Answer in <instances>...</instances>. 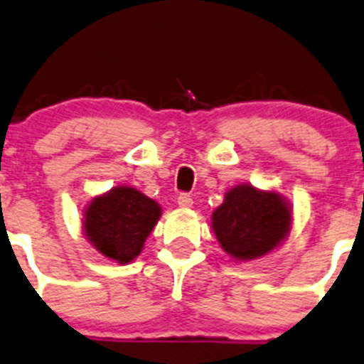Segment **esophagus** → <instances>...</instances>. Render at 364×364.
<instances>
[{
	"mask_svg": "<svg viewBox=\"0 0 364 364\" xmlns=\"http://www.w3.org/2000/svg\"><path fill=\"white\" fill-rule=\"evenodd\" d=\"M177 203H178V207H182V208H189V207H193V198H191L189 194L182 193V194H178Z\"/></svg>",
	"mask_w": 364,
	"mask_h": 364,
	"instance_id": "esophagus-1",
	"label": "esophagus"
}]
</instances>
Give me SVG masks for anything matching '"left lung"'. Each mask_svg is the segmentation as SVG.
I'll use <instances>...</instances> for the list:
<instances>
[{"mask_svg":"<svg viewBox=\"0 0 364 364\" xmlns=\"http://www.w3.org/2000/svg\"><path fill=\"white\" fill-rule=\"evenodd\" d=\"M291 207L280 194L249 183L224 194L212 213V228L220 247L238 261L257 259L280 245L291 230Z\"/></svg>","mask_w":364,"mask_h":364,"instance_id":"obj_1","label":"left lung"}]
</instances>
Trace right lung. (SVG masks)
Segmentation results:
<instances>
[{
  "instance_id": "right-lung-1",
  "label": "right lung",
  "mask_w": 364,
  "mask_h": 364,
  "mask_svg": "<svg viewBox=\"0 0 364 364\" xmlns=\"http://www.w3.org/2000/svg\"><path fill=\"white\" fill-rule=\"evenodd\" d=\"M161 217L154 200L133 187H114L89 203L84 231L103 256L126 264L144 249V243Z\"/></svg>"
}]
</instances>
